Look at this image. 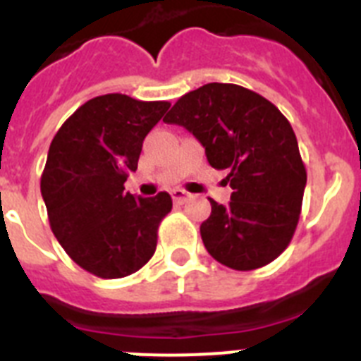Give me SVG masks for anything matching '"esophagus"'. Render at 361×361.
Returning a JSON list of instances; mask_svg holds the SVG:
<instances>
[{
	"label": "esophagus",
	"instance_id": "34e87169",
	"mask_svg": "<svg viewBox=\"0 0 361 361\" xmlns=\"http://www.w3.org/2000/svg\"><path fill=\"white\" fill-rule=\"evenodd\" d=\"M171 197H173L175 202L183 204L184 200H188V197H190V193L184 190H173V193H171Z\"/></svg>",
	"mask_w": 361,
	"mask_h": 361
}]
</instances>
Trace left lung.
<instances>
[{
	"label": "left lung",
	"instance_id": "8db88e82",
	"mask_svg": "<svg viewBox=\"0 0 361 361\" xmlns=\"http://www.w3.org/2000/svg\"><path fill=\"white\" fill-rule=\"evenodd\" d=\"M166 123L184 126L215 170H228V206L212 204L200 237L216 262L237 271L267 266L298 226L307 171L289 121L257 92L208 82L173 104Z\"/></svg>",
	"mask_w": 361,
	"mask_h": 361
}]
</instances>
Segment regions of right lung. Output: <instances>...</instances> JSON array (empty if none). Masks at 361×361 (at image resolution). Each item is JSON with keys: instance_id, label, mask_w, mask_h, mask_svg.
I'll use <instances>...</instances> for the list:
<instances>
[{"instance_id": "obj_1", "label": "right lung", "mask_w": 361, "mask_h": 361, "mask_svg": "<svg viewBox=\"0 0 361 361\" xmlns=\"http://www.w3.org/2000/svg\"><path fill=\"white\" fill-rule=\"evenodd\" d=\"M168 108V101L99 95L54 135L41 175L50 228L73 262L99 279L132 275L155 253L171 197H133L124 183Z\"/></svg>"}]
</instances>
